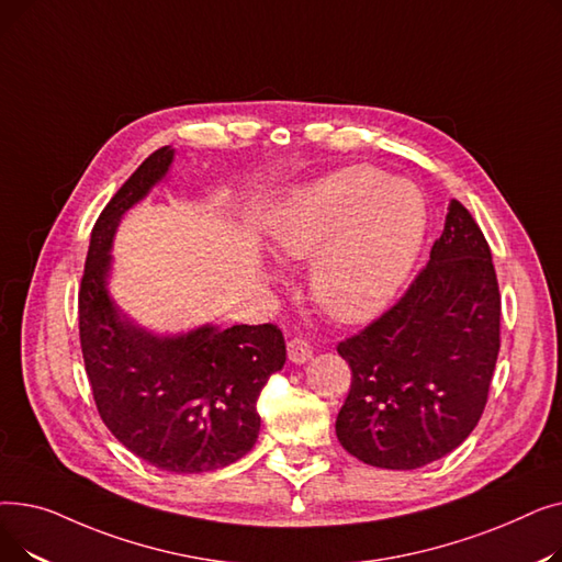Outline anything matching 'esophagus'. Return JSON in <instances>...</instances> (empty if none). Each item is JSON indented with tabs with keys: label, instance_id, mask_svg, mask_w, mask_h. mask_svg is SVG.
Here are the masks:
<instances>
[{
	"label": "esophagus",
	"instance_id": "1",
	"mask_svg": "<svg viewBox=\"0 0 562 562\" xmlns=\"http://www.w3.org/2000/svg\"><path fill=\"white\" fill-rule=\"evenodd\" d=\"M286 356L293 364H303L312 358V346L301 337H293L286 341Z\"/></svg>",
	"mask_w": 562,
	"mask_h": 562
}]
</instances>
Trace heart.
I'll use <instances>...</instances> for the list:
<instances>
[{
	"mask_svg": "<svg viewBox=\"0 0 562 562\" xmlns=\"http://www.w3.org/2000/svg\"><path fill=\"white\" fill-rule=\"evenodd\" d=\"M426 200L405 180L348 166L293 193L271 223L276 248L314 259L312 296L328 316L362 323L390 305L424 246Z\"/></svg>",
	"mask_w": 562,
	"mask_h": 562,
	"instance_id": "b5f03b06",
	"label": "heart"
}]
</instances>
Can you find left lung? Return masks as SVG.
Wrapping results in <instances>:
<instances>
[{
  "instance_id": "1",
  "label": "left lung",
  "mask_w": 562,
  "mask_h": 562,
  "mask_svg": "<svg viewBox=\"0 0 562 562\" xmlns=\"http://www.w3.org/2000/svg\"><path fill=\"white\" fill-rule=\"evenodd\" d=\"M501 346V293L485 236L458 200L403 296L337 344L352 378L337 437L380 469H417L476 428Z\"/></svg>"
}]
</instances>
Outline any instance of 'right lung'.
Listing matches in <instances>:
<instances>
[{
  "instance_id": "1",
  "label": "right lung",
  "mask_w": 562,
  "mask_h": 562,
  "mask_svg": "<svg viewBox=\"0 0 562 562\" xmlns=\"http://www.w3.org/2000/svg\"><path fill=\"white\" fill-rule=\"evenodd\" d=\"M170 161V147H159L95 221L79 286V341L98 412L113 437L159 469L202 474L255 447L257 398L284 367L286 346L273 323L204 326L159 339L117 314L106 291L115 225Z\"/></svg>"
}]
</instances>
